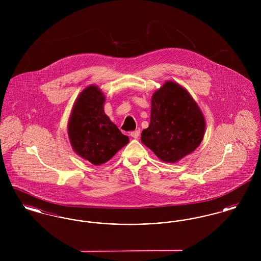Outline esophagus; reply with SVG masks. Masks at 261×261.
Listing matches in <instances>:
<instances>
[{
    "mask_svg": "<svg viewBox=\"0 0 261 261\" xmlns=\"http://www.w3.org/2000/svg\"><path fill=\"white\" fill-rule=\"evenodd\" d=\"M130 136L132 137V138H134V139H138L139 136H140V129H137L135 131L130 132Z\"/></svg>",
    "mask_w": 261,
    "mask_h": 261,
    "instance_id": "34e87169",
    "label": "esophagus"
}]
</instances>
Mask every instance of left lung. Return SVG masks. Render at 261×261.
Here are the masks:
<instances>
[{"instance_id":"obj_1","label":"left lung","mask_w":261,"mask_h":261,"mask_svg":"<svg viewBox=\"0 0 261 261\" xmlns=\"http://www.w3.org/2000/svg\"><path fill=\"white\" fill-rule=\"evenodd\" d=\"M204 129L197 102L184 88L168 81L152 95L150 122L141 141L162 162L174 163L199 147Z\"/></svg>"}]
</instances>
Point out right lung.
Listing matches in <instances>:
<instances>
[{
	"mask_svg": "<svg viewBox=\"0 0 261 261\" xmlns=\"http://www.w3.org/2000/svg\"><path fill=\"white\" fill-rule=\"evenodd\" d=\"M103 102L99 88L89 86L76 100L68 122L75 152L94 165L109 162L129 142L103 112Z\"/></svg>",
	"mask_w": 261,
	"mask_h": 261,
	"instance_id": "obj_1",
	"label": "right lung"
}]
</instances>
